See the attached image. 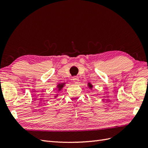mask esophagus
<instances>
[{"label":"esophagus","instance_id":"1","mask_svg":"<svg viewBox=\"0 0 148 148\" xmlns=\"http://www.w3.org/2000/svg\"><path fill=\"white\" fill-rule=\"evenodd\" d=\"M73 81L76 84L78 83V82H79V78H78V77H73Z\"/></svg>","mask_w":148,"mask_h":148}]
</instances>
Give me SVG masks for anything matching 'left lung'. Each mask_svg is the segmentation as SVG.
Listing matches in <instances>:
<instances>
[{
	"instance_id": "8db88e82",
	"label": "left lung",
	"mask_w": 148,
	"mask_h": 148,
	"mask_svg": "<svg viewBox=\"0 0 148 148\" xmlns=\"http://www.w3.org/2000/svg\"><path fill=\"white\" fill-rule=\"evenodd\" d=\"M88 86L89 88H92V85L91 84V83H88Z\"/></svg>"
}]
</instances>
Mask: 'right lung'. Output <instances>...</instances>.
Listing matches in <instances>:
<instances>
[{"label":"right lung","instance_id":"1","mask_svg":"<svg viewBox=\"0 0 148 148\" xmlns=\"http://www.w3.org/2000/svg\"><path fill=\"white\" fill-rule=\"evenodd\" d=\"M64 84H65V83H61V84H59L57 85V88H58V89H59V91H60L61 89L64 88Z\"/></svg>","mask_w":148,"mask_h":148}]
</instances>
